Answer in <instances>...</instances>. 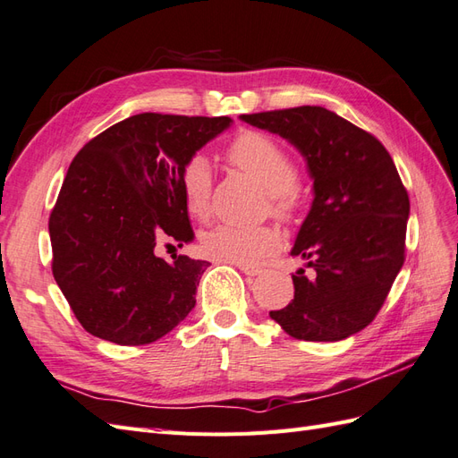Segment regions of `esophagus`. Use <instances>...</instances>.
<instances>
[{
    "instance_id": "obj_1",
    "label": "esophagus",
    "mask_w": 458,
    "mask_h": 458,
    "mask_svg": "<svg viewBox=\"0 0 458 458\" xmlns=\"http://www.w3.org/2000/svg\"><path fill=\"white\" fill-rule=\"evenodd\" d=\"M238 268H240L243 275H248V276H257V275L263 273V268L261 267H255V265H238Z\"/></svg>"
}]
</instances>
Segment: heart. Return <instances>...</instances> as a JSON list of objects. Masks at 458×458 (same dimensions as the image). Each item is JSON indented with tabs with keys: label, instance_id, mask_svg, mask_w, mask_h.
<instances>
[{
	"label": "heart",
	"instance_id": "1",
	"mask_svg": "<svg viewBox=\"0 0 458 458\" xmlns=\"http://www.w3.org/2000/svg\"><path fill=\"white\" fill-rule=\"evenodd\" d=\"M226 158L268 191V208L280 220H292L298 208V164L276 139L263 131L245 129L232 139ZM180 191L185 213L203 220L210 213L213 175L205 157L195 155L180 172ZM280 236L275 228H238L218 225L201 233L199 251L213 261L251 265L278 250Z\"/></svg>",
	"mask_w": 458,
	"mask_h": 458
}]
</instances>
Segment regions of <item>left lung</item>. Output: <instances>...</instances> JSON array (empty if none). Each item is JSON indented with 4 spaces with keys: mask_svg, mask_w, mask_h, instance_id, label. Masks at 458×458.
I'll use <instances>...</instances> for the list:
<instances>
[{
    "mask_svg": "<svg viewBox=\"0 0 458 458\" xmlns=\"http://www.w3.org/2000/svg\"><path fill=\"white\" fill-rule=\"evenodd\" d=\"M243 122L288 139L308 160L313 205L292 255L294 300L271 311L284 333L336 343L375 319L404 263L410 201L379 139L321 106L243 114Z\"/></svg>",
    "mask_w": 458,
    "mask_h": 458,
    "instance_id": "left-lung-1",
    "label": "left lung"
}]
</instances>
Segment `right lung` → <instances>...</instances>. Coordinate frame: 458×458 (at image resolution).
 <instances>
[{
  "label": "right lung",
  "instance_id": "obj_1",
  "mask_svg": "<svg viewBox=\"0 0 458 458\" xmlns=\"http://www.w3.org/2000/svg\"><path fill=\"white\" fill-rule=\"evenodd\" d=\"M230 123L228 115L145 112L77 152L48 228L54 278L87 333L122 346L148 344L195 308L210 263L187 255L166 261L157 250L193 240L180 172Z\"/></svg>",
  "mask_w": 458,
  "mask_h": 458
}]
</instances>
